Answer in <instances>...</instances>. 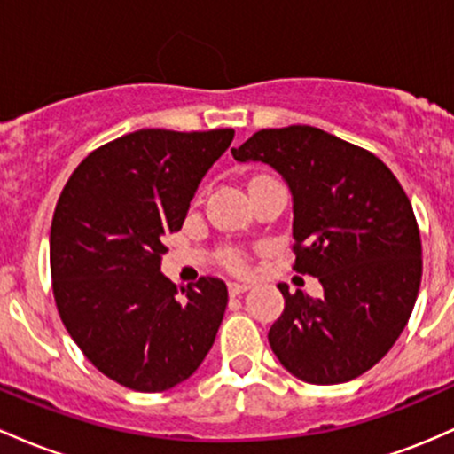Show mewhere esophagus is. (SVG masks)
Segmentation results:
<instances>
[{"label":"esophagus","instance_id":"obj_1","mask_svg":"<svg viewBox=\"0 0 454 454\" xmlns=\"http://www.w3.org/2000/svg\"><path fill=\"white\" fill-rule=\"evenodd\" d=\"M247 289H251V285H248V283H229V294H231V295L244 294Z\"/></svg>","mask_w":454,"mask_h":454}]
</instances>
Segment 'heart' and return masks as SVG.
<instances>
[{
	"label": "heart",
	"instance_id": "obj_1",
	"mask_svg": "<svg viewBox=\"0 0 454 454\" xmlns=\"http://www.w3.org/2000/svg\"><path fill=\"white\" fill-rule=\"evenodd\" d=\"M225 262H227V266H231V268H242V257L238 253H229Z\"/></svg>",
	"mask_w": 454,
	"mask_h": 454
}]
</instances>
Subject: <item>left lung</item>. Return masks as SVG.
Returning a JSON list of instances; mask_svg holds the SVG:
<instances>
[{"instance_id": "obj_1", "label": "left lung", "mask_w": 454, "mask_h": 454, "mask_svg": "<svg viewBox=\"0 0 454 454\" xmlns=\"http://www.w3.org/2000/svg\"><path fill=\"white\" fill-rule=\"evenodd\" d=\"M266 162L294 200V270L317 277L322 298L289 294L268 333L289 373L340 384L378 364L403 333L422 277L414 210L378 156L315 126L254 132L231 150Z\"/></svg>"}]
</instances>
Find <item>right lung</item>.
I'll return each instance as SVG.
<instances>
[{
	"mask_svg": "<svg viewBox=\"0 0 454 454\" xmlns=\"http://www.w3.org/2000/svg\"><path fill=\"white\" fill-rule=\"evenodd\" d=\"M231 141V129L130 132L91 152L59 195L51 223L59 317L85 358L126 388H173L216 339L227 285L201 277L176 287L160 259Z\"/></svg>",
	"mask_w": 454,
	"mask_h": 454,
	"instance_id": "right-lung-1",
	"label": "right lung"
}]
</instances>
